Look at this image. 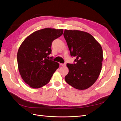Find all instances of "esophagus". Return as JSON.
I'll use <instances>...</instances> for the list:
<instances>
[{"label":"esophagus","instance_id":"esophagus-1","mask_svg":"<svg viewBox=\"0 0 121 121\" xmlns=\"http://www.w3.org/2000/svg\"><path fill=\"white\" fill-rule=\"evenodd\" d=\"M60 65H61V66H65L66 64L65 63H64V64H60Z\"/></svg>","mask_w":121,"mask_h":121}]
</instances>
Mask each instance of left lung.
Listing matches in <instances>:
<instances>
[{
    "mask_svg": "<svg viewBox=\"0 0 121 121\" xmlns=\"http://www.w3.org/2000/svg\"><path fill=\"white\" fill-rule=\"evenodd\" d=\"M64 37L70 55L75 57L74 64H67L69 73L66 82L78 90L91 87L100 74L103 61L101 45L92 35L79 30H64Z\"/></svg>",
    "mask_w": 121,
    "mask_h": 121,
    "instance_id": "8db88e82",
    "label": "left lung"
}]
</instances>
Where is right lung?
<instances>
[{
    "label": "right lung",
    "mask_w": 121,
    "mask_h": 121,
    "mask_svg": "<svg viewBox=\"0 0 121 121\" xmlns=\"http://www.w3.org/2000/svg\"><path fill=\"white\" fill-rule=\"evenodd\" d=\"M63 29L44 28L32 33L22 43L17 52L19 72L24 81L33 88L49 82L58 63L49 60L54 40L63 34Z\"/></svg>",
    "instance_id": "1"
}]
</instances>
